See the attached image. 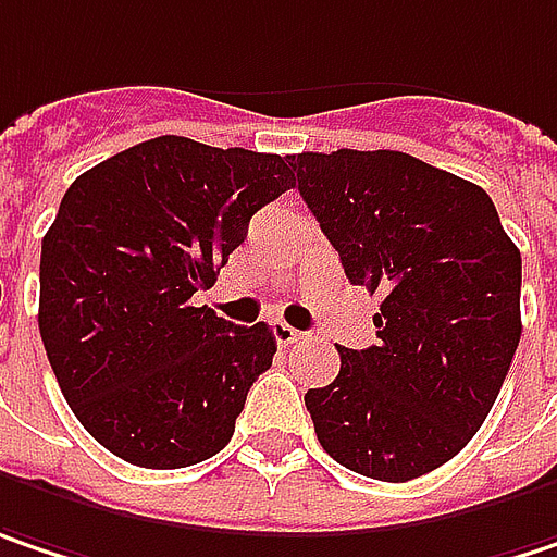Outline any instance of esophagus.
<instances>
[{
	"mask_svg": "<svg viewBox=\"0 0 557 557\" xmlns=\"http://www.w3.org/2000/svg\"><path fill=\"white\" fill-rule=\"evenodd\" d=\"M274 337H277L280 346H293V344H299L306 334H302V331H296V327H289L286 321H274Z\"/></svg>",
	"mask_w": 557,
	"mask_h": 557,
	"instance_id": "1",
	"label": "esophagus"
}]
</instances>
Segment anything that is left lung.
I'll use <instances>...</instances> for the list:
<instances>
[{"mask_svg":"<svg viewBox=\"0 0 557 557\" xmlns=\"http://www.w3.org/2000/svg\"><path fill=\"white\" fill-rule=\"evenodd\" d=\"M346 277L381 293L377 344L306 407L321 447L381 482L432 473L485 422L520 344V251L492 198L400 150L293 153Z\"/></svg>","mask_w":557,"mask_h":557,"instance_id":"8db88e82","label":"left lung"}]
</instances>
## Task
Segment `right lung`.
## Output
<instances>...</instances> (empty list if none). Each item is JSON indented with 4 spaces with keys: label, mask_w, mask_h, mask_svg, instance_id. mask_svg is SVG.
<instances>
[{
    "label": "right lung",
    "mask_w": 557,
    "mask_h": 557,
    "mask_svg": "<svg viewBox=\"0 0 557 557\" xmlns=\"http://www.w3.org/2000/svg\"><path fill=\"white\" fill-rule=\"evenodd\" d=\"M293 185L289 157L150 138L69 185L40 251V337L65 404L110 454L180 470L223 450L277 341L191 296L248 220Z\"/></svg>",
    "instance_id": "add662e5"
}]
</instances>
